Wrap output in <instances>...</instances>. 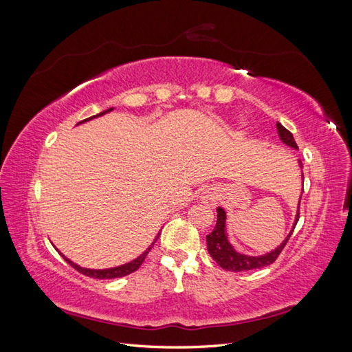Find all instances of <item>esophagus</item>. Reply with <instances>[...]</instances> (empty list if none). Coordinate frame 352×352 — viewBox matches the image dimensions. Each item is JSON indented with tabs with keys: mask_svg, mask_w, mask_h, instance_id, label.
Instances as JSON below:
<instances>
[{
	"mask_svg": "<svg viewBox=\"0 0 352 352\" xmlns=\"http://www.w3.org/2000/svg\"><path fill=\"white\" fill-rule=\"evenodd\" d=\"M201 199H202V202H206V204L212 206L216 202V199H217V195H216V192L212 189H206L204 192L201 194Z\"/></svg>",
	"mask_w": 352,
	"mask_h": 352,
	"instance_id": "34e87169",
	"label": "esophagus"
}]
</instances>
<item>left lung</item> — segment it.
I'll list each match as a JSON object with an SVG mask.
<instances>
[{
  "mask_svg": "<svg viewBox=\"0 0 352 352\" xmlns=\"http://www.w3.org/2000/svg\"><path fill=\"white\" fill-rule=\"evenodd\" d=\"M276 126H278V132H279L280 140L286 145H289V146L295 148V150H298V145L294 140L292 133L287 131L286 127H283L280 123H278ZM300 164L302 166L301 160H300ZM298 220H300V208H298V212H296L294 229L296 226ZM292 232L294 230H291V233L287 235V238L285 239V242L280 245V247H278L274 251H272L269 254L261 255V257H250V255L239 254V252L233 250V247L228 241V236H226V212H225V210L219 207L217 208L216 228H214V230L210 233V235H207V248H208V252L212 257V260H214L221 269L229 270V272H248V270L267 267V265L273 264L276 260H278L280 252L285 248V245L287 243V241H289Z\"/></svg>",
  "mask_w": 352,
  "mask_h": 352,
  "instance_id": "1",
  "label": "left lung"
}]
</instances>
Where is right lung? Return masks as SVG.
<instances>
[{
    "instance_id": "obj_1",
    "label": "right lung",
    "mask_w": 352,
    "mask_h": 352,
    "mask_svg": "<svg viewBox=\"0 0 352 352\" xmlns=\"http://www.w3.org/2000/svg\"><path fill=\"white\" fill-rule=\"evenodd\" d=\"M113 109H109V110H105V111H102V113H100V114H97V116H102V114H105V113H109V111H111ZM92 117H95V116H92ZM92 117H89V119H85V120H82V122H87V120H91ZM82 122H79V123H82ZM151 248H153V245L150 248H148L142 255H140V257H138L136 260H133V261H131V263H127V264H124V265H120V267H114V269H107V270H91V269H83V267H79L78 264H74V263H72L70 260H67L65 255H63V258H65L73 269H76L79 273H82V274H85V276H89V278H94V279H116V278H123V276H126V274H131V273H133V272H136L138 269L141 267L142 265V263H144V260H145V257L148 255V252L151 251Z\"/></svg>"
}]
</instances>
